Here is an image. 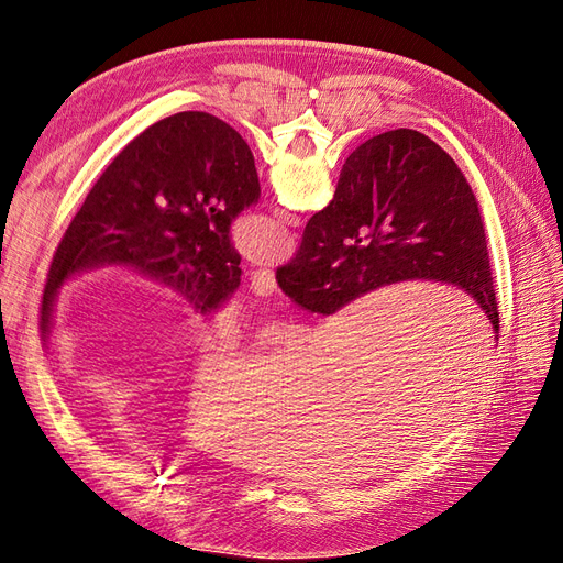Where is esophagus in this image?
Masks as SVG:
<instances>
[{"instance_id":"34e87169","label":"esophagus","mask_w":563,"mask_h":563,"mask_svg":"<svg viewBox=\"0 0 563 563\" xmlns=\"http://www.w3.org/2000/svg\"><path fill=\"white\" fill-rule=\"evenodd\" d=\"M251 291L261 298H267L277 291V282H275V272L261 267L251 272Z\"/></svg>"}]
</instances>
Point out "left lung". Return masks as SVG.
I'll use <instances>...</instances> for the list:
<instances>
[{
	"label": "left lung",
	"instance_id": "left-lung-1",
	"mask_svg": "<svg viewBox=\"0 0 563 563\" xmlns=\"http://www.w3.org/2000/svg\"><path fill=\"white\" fill-rule=\"evenodd\" d=\"M246 141L209 112H178L119 152L67 225L48 265L51 298L75 272L126 265L174 286L201 314L223 310L240 288L232 218L258 201Z\"/></svg>",
	"mask_w": 563,
	"mask_h": 563
}]
</instances>
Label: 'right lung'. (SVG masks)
Masks as SVG:
<instances>
[{
  "mask_svg": "<svg viewBox=\"0 0 563 563\" xmlns=\"http://www.w3.org/2000/svg\"><path fill=\"white\" fill-rule=\"evenodd\" d=\"M404 279L465 288L500 331L479 201L449 152L413 129L373 135L352 152L331 203L277 267L282 291L317 314Z\"/></svg>",
  "mask_w": 563,
  "mask_h": 563,
  "instance_id": "1",
  "label": "right lung"
}]
</instances>
